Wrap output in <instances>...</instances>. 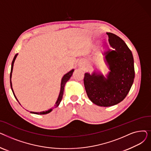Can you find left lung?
I'll return each mask as SVG.
<instances>
[{"mask_svg": "<svg viewBox=\"0 0 151 151\" xmlns=\"http://www.w3.org/2000/svg\"><path fill=\"white\" fill-rule=\"evenodd\" d=\"M109 43L113 50L104 52L110 70L106 78L101 74L86 73L84 84L91 101L100 106H111L122 101L128 94L134 78L132 51L122 40L107 32Z\"/></svg>", "mask_w": 151, "mask_h": 151, "instance_id": "8db88e82", "label": "left lung"}]
</instances>
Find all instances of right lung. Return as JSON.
I'll list each match as a JSON object with an SVG mask.
<instances>
[{"instance_id":"right-lung-1","label":"right lung","mask_w":151,"mask_h":151,"mask_svg":"<svg viewBox=\"0 0 151 151\" xmlns=\"http://www.w3.org/2000/svg\"><path fill=\"white\" fill-rule=\"evenodd\" d=\"M18 55V54H16L15 55H14V58H13V61H12V67H11V72H10V86H11V89H12V92H13V95H14V97H15V99L17 100V101L19 102V101L18 100V99H17V97L15 96V95H14V92H13V88H12V80H11V78H12V71H13V64H14V60H15V59H16V58H17V56ZM73 71H74V69H73V70H71V71H70L68 73H67V74H65L64 76H63V78H62V81H61V86H60V93H59V97H58V100H57V101H56V103H55V107H57V106H59V105L60 104V101H61V100H62V96H63V90H64V87H65V84H66V83L70 80V77L72 76V75H73ZM52 109H49V110H47V111H42V112H40V113H37V112H30L31 113H33V114H47V113H50V112H51L52 111Z\"/></svg>"}]
</instances>
